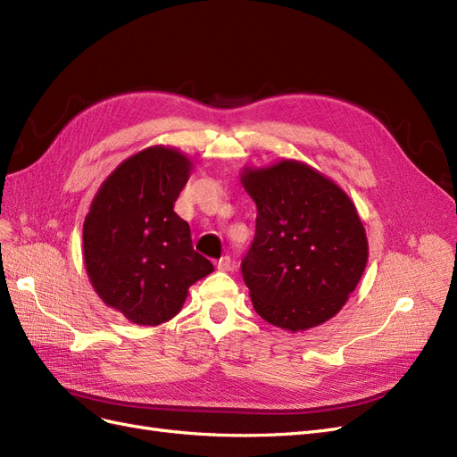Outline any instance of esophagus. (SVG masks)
<instances>
[{"label": "esophagus", "instance_id": "obj_1", "mask_svg": "<svg viewBox=\"0 0 457 457\" xmlns=\"http://www.w3.org/2000/svg\"><path fill=\"white\" fill-rule=\"evenodd\" d=\"M217 269H219V270H223V272H228V270L232 269V259H230L228 255L220 257V259L217 261Z\"/></svg>", "mask_w": 457, "mask_h": 457}]
</instances>
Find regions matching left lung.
<instances>
[{
    "mask_svg": "<svg viewBox=\"0 0 457 457\" xmlns=\"http://www.w3.org/2000/svg\"><path fill=\"white\" fill-rule=\"evenodd\" d=\"M240 181L257 205L255 238L242 261L253 309L294 334L324 324L347 303L368 262L353 200L297 160L244 168Z\"/></svg>",
    "mask_w": 457,
    "mask_h": 457,
    "instance_id": "obj_1",
    "label": "left lung"
}]
</instances>
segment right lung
<instances>
[{
	"mask_svg": "<svg viewBox=\"0 0 457 457\" xmlns=\"http://www.w3.org/2000/svg\"><path fill=\"white\" fill-rule=\"evenodd\" d=\"M192 162L171 146H148L123 160L91 202L84 262L93 289L139 326L168 322L188 287L213 272L195 252L190 227L173 212Z\"/></svg>",
	"mask_w": 457,
	"mask_h": 457,
	"instance_id": "add662e5",
	"label": "right lung"
}]
</instances>
